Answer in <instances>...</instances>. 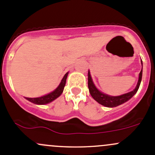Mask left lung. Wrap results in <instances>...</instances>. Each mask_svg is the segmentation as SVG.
<instances>
[{"instance_id":"1","label":"left lung","mask_w":155,"mask_h":155,"mask_svg":"<svg viewBox=\"0 0 155 155\" xmlns=\"http://www.w3.org/2000/svg\"><path fill=\"white\" fill-rule=\"evenodd\" d=\"M142 62V60H141ZM142 75H143V63H142V70L140 72V75H139V81L137 83V85L136 88L134 89L131 92H128V93L124 94V95H119V96H110V95L104 94L102 92L98 91L96 87L94 85L93 82H92V78H91L90 73L89 71H88V87L90 95H92V98L95 100L97 102L100 104L103 105V106L108 107H114L119 106V105L125 103L129 99L132 98L135 94L137 93V90H138L139 87H140V83H141Z\"/></svg>"}]
</instances>
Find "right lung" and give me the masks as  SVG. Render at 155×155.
<instances>
[{"mask_svg":"<svg viewBox=\"0 0 155 155\" xmlns=\"http://www.w3.org/2000/svg\"><path fill=\"white\" fill-rule=\"evenodd\" d=\"M67 76H68V72L66 73V74L64 75L63 79H62L61 83L60 84L59 87H57L55 90L53 91L51 93L48 94V95H44V96L39 97V98H25L27 100L30 101L32 103L36 104H45L50 103L54 100H55L56 98H58L62 93H63V91L64 89L65 85H66V78Z\"/></svg>","mask_w":155,"mask_h":155,"instance_id":"obj_1","label":"right lung"}]
</instances>
